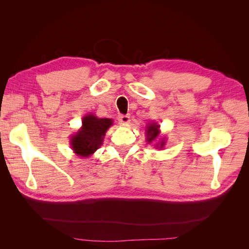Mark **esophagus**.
I'll return each instance as SVG.
<instances>
[{
  "label": "esophagus",
  "instance_id": "1",
  "mask_svg": "<svg viewBox=\"0 0 249 249\" xmlns=\"http://www.w3.org/2000/svg\"><path fill=\"white\" fill-rule=\"evenodd\" d=\"M118 122L123 124H126L130 122V116L129 115H119L118 116Z\"/></svg>",
  "mask_w": 249,
  "mask_h": 249
}]
</instances>
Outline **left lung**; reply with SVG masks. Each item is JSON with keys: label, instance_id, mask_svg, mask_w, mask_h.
Returning <instances> with one entry per match:
<instances>
[{"label": "left lung", "instance_id": "left-lung-1", "mask_svg": "<svg viewBox=\"0 0 249 249\" xmlns=\"http://www.w3.org/2000/svg\"><path fill=\"white\" fill-rule=\"evenodd\" d=\"M159 127H160V125L157 124V123H153V124H148V125L146 126L145 133H146V141H147L148 143H152L153 141H155V140L157 139L158 136H159V134H160ZM156 145H157V147L159 146V148L164 147V145H165V140L163 139L160 143H157Z\"/></svg>", "mask_w": 249, "mask_h": 249}]
</instances>
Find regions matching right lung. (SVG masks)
Wrapping results in <instances>:
<instances>
[{
    "mask_svg": "<svg viewBox=\"0 0 249 249\" xmlns=\"http://www.w3.org/2000/svg\"><path fill=\"white\" fill-rule=\"evenodd\" d=\"M111 118H97L88 114L82 122V127L71 138V145L74 154L80 157L91 156L103 144L107 130L112 125Z\"/></svg>",
    "mask_w": 249,
    "mask_h": 249,
    "instance_id": "right-lung-1",
    "label": "right lung"
}]
</instances>
